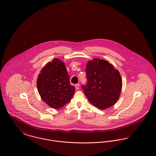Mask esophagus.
<instances>
[{"label": "esophagus", "instance_id": "1", "mask_svg": "<svg viewBox=\"0 0 156 156\" xmlns=\"http://www.w3.org/2000/svg\"><path fill=\"white\" fill-rule=\"evenodd\" d=\"M75 88H76V90H78L79 88H80V84H75Z\"/></svg>", "mask_w": 156, "mask_h": 156}]
</instances>
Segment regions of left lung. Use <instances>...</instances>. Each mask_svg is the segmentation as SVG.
Listing matches in <instances>:
<instances>
[{"label":"left lung","mask_w":156,"mask_h":156,"mask_svg":"<svg viewBox=\"0 0 156 156\" xmlns=\"http://www.w3.org/2000/svg\"><path fill=\"white\" fill-rule=\"evenodd\" d=\"M85 72L87 84L81 87L89 101L100 109L116 103L122 87L118 71L108 61L96 58L87 63Z\"/></svg>","instance_id":"obj_1"}]
</instances>
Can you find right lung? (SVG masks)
Here are the masks:
<instances>
[{
    "label": "right lung",
    "mask_w": 156,
    "mask_h": 156,
    "mask_svg": "<svg viewBox=\"0 0 156 156\" xmlns=\"http://www.w3.org/2000/svg\"><path fill=\"white\" fill-rule=\"evenodd\" d=\"M37 87L42 100L51 108L58 109L70 101L75 88L63 62L54 59L48 63L38 75Z\"/></svg>",
    "instance_id": "1"
}]
</instances>
